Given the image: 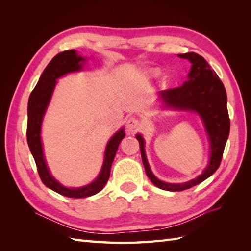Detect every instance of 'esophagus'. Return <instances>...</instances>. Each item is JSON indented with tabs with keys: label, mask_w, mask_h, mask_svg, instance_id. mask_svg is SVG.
Here are the masks:
<instances>
[{
	"label": "esophagus",
	"mask_w": 251,
	"mask_h": 251,
	"mask_svg": "<svg viewBox=\"0 0 251 251\" xmlns=\"http://www.w3.org/2000/svg\"><path fill=\"white\" fill-rule=\"evenodd\" d=\"M140 121L136 117H130L126 120V131L130 133L137 132L140 128Z\"/></svg>",
	"instance_id": "34e87169"
}]
</instances>
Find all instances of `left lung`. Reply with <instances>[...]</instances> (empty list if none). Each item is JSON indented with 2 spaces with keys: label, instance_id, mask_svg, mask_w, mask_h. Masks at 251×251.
<instances>
[{
  "label": "left lung",
  "instance_id": "1",
  "mask_svg": "<svg viewBox=\"0 0 251 251\" xmlns=\"http://www.w3.org/2000/svg\"><path fill=\"white\" fill-rule=\"evenodd\" d=\"M178 55L182 58H187L192 63L188 80L180 87L163 90L159 94L168 107L195 111L200 114L209 135L211 155L207 168L199 177L182 184L165 183L157 179L151 173L144 153L143 138L139 134L136 135L140 144L142 162L147 176L157 187L170 192H181L191 188L206 180L218 170L230 130V119L227 110V94L223 82L217 73L211 70L206 60L195 52Z\"/></svg>",
  "mask_w": 251,
  "mask_h": 251
}]
</instances>
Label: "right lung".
Returning <instances> with one entry per match:
<instances>
[{
	"label": "right lung",
	"instance_id": "obj_1",
	"mask_svg": "<svg viewBox=\"0 0 251 251\" xmlns=\"http://www.w3.org/2000/svg\"><path fill=\"white\" fill-rule=\"evenodd\" d=\"M83 60L85 59L76 54L74 50H67L58 53L52 58L46 69L42 73L28 100L27 142L30 151L34 158L40 178L43 183L51 188L52 191L66 197H70V198H86V197L93 196L101 191L109 180L111 165L115 158L119 143L126 136L124 128H121L110 139L107 149H105L104 161L100 176L91 184L79 188H67L59 184L50 175L46 161H45L41 142L43 116L48 107L56 79L67 73L81 70L82 65L80 63Z\"/></svg>",
	"mask_w": 251,
	"mask_h": 251
}]
</instances>
